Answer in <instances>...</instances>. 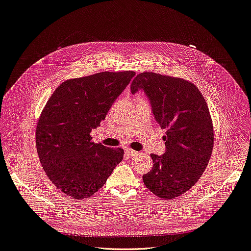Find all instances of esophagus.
<instances>
[{
  "mask_svg": "<svg viewBox=\"0 0 251 251\" xmlns=\"http://www.w3.org/2000/svg\"><path fill=\"white\" fill-rule=\"evenodd\" d=\"M126 155H128V156H135V155H136L138 152L135 151V150H133V149L127 148V149H126Z\"/></svg>",
  "mask_w": 251,
  "mask_h": 251,
  "instance_id": "34e87169",
  "label": "esophagus"
}]
</instances>
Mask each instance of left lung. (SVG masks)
I'll return each mask as SVG.
<instances>
[{
	"label": "left lung",
	"instance_id": "8db88e82",
	"mask_svg": "<svg viewBox=\"0 0 251 251\" xmlns=\"http://www.w3.org/2000/svg\"><path fill=\"white\" fill-rule=\"evenodd\" d=\"M140 90L166 129L165 152L151 154L153 168L143 182L153 194L173 199L197 183L210 159L214 136L208 106L197 87L183 78L147 71L130 85L133 94Z\"/></svg>",
	"mask_w": 251,
	"mask_h": 251
}]
</instances>
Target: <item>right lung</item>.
<instances>
[{"label": "right lung", "mask_w": 251, "mask_h": 251, "mask_svg": "<svg viewBox=\"0 0 251 251\" xmlns=\"http://www.w3.org/2000/svg\"><path fill=\"white\" fill-rule=\"evenodd\" d=\"M135 75L104 71L65 80L44 107L35 130L38 154L48 177L66 195L92 196L123 160L122 148L95 144L91 132Z\"/></svg>", "instance_id": "add662e5"}]
</instances>
